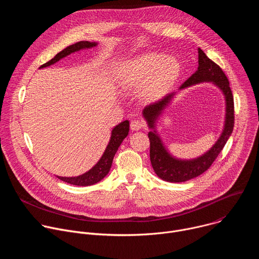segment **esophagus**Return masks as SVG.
Returning a JSON list of instances; mask_svg holds the SVG:
<instances>
[{
	"label": "esophagus",
	"instance_id": "obj_1",
	"mask_svg": "<svg viewBox=\"0 0 259 259\" xmlns=\"http://www.w3.org/2000/svg\"><path fill=\"white\" fill-rule=\"evenodd\" d=\"M144 126H145V125H144L143 121H141V120H134V121H132L131 124H130V128H131V130H133V131H138V130L144 128Z\"/></svg>",
	"mask_w": 259,
	"mask_h": 259
}]
</instances>
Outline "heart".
I'll list each match as a JSON object with an SVG mask.
<instances>
[{"mask_svg": "<svg viewBox=\"0 0 259 259\" xmlns=\"http://www.w3.org/2000/svg\"><path fill=\"white\" fill-rule=\"evenodd\" d=\"M179 62L163 54L144 53L131 60L124 67L120 78L122 88H138L142 85L145 97H155L169 87L179 75Z\"/></svg>", "mask_w": 259, "mask_h": 259, "instance_id": "obj_1", "label": "heart"}]
</instances>
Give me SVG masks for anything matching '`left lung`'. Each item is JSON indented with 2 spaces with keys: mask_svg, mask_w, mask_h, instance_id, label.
<instances>
[{
  "mask_svg": "<svg viewBox=\"0 0 259 259\" xmlns=\"http://www.w3.org/2000/svg\"><path fill=\"white\" fill-rule=\"evenodd\" d=\"M199 53V66L195 73L184 82L179 90L186 89L190 86L209 82L216 85L225 95L226 99V121L224 131L221 133L218 140L211 149L199 158L193 160H180L170 155L167 151L162 139L156 131V122L163 110L170 104L174 98L176 92H172L164 96L162 99L151 103L143 108L142 115L147 122L150 129L153 131L149 132V138L151 142L150 157L151 163L155 173L163 180L169 182H184L193 179L206 170L212 165L215 159L223 151L228 139L232 135L234 129V97L230 87V82L224 70L220 68L215 62H213L202 49H198Z\"/></svg>",
  "mask_w": 259,
  "mask_h": 259,
  "instance_id": "1",
  "label": "left lung"
}]
</instances>
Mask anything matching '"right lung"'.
<instances>
[{"label":"right lung","instance_id":"right-lung-1","mask_svg":"<svg viewBox=\"0 0 259 259\" xmlns=\"http://www.w3.org/2000/svg\"><path fill=\"white\" fill-rule=\"evenodd\" d=\"M96 45H97V43L88 42V41H81V42H78L73 45H70V46L66 47L65 49H63L62 51H60L59 53H57L51 60H49L48 62L41 65L39 68H43V67L52 65V64L56 63L57 61H59L60 59H62L63 57H65L73 52H77V51H80L83 49H89V48L95 47ZM128 132H129V121L126 120V121L120 123L119 125H117L113 129L112 135H110V140L106 146V149H105L102 157L88 172H86L82 175H79V176H75V177H61V176H57V177L62 181H65L69 184H73V186H79V187H88V186H92V184L99 182L109 172V169H110V167H112V164H113L114 157L119 149V146L121 145L122 141L128 135Z\"/></svg>","mask_w":259,"mask_h":259}]
</instances>
